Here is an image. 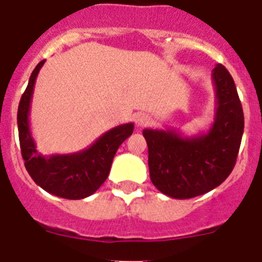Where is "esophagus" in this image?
Segmentation results:
<instances>
[{
  "label": "esophagus",
  "mask_w": 262,
  "mask_h": 262,
  "mask_svg": "<svg viewBox=\"0 0 262 262\" xmlns=\"http://www.w3.org/2000/svg\"><path fill=\"white\" fill-rule=\"evenodd\" d=\"M135 123L138 127H144L151 123V117L147 114H136L135 115Z\"/></svg>",
  "instance_id": "1"
}]
</instances>
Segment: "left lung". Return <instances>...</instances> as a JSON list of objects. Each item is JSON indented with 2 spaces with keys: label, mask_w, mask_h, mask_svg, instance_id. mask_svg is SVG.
<instances>
[{
  "label": "left lung",
  "mask_w": 262,
  "mask_h": 262,
  "mask_svg": "<svg viewBox=\"0 0 262 262\" xmlns=\"http://www.w3.org/2000/svg\"><path fill=\"white\" fill-rule=\"evenodd\" d=\"M214 122L206 133L144 128L149 177L157 190L176 200L209 193L232 172L244 133V114L232 76L222 64L211 73Z\"/></svg>",
  "instance_id": "left-lung-1"
}]
</instances>
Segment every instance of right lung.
<instances>
[{"instance_id": "1", "label": "right lung", "mask_w": 262, "mask_h": 262, "mask_svg": "<svg viewBox=\"0 0 262 262\" xmlns=\"http://www.w3.org/2000/svg\"><path fill=\"white\" fill-rule=\"evenodd\" d=\"M46 60L30 76L29 85L18 106V134L25 166L36 185L52 195L66 200H82L92 195L106 181L111 164L122 143L133 135L134 123H124L106 131L90 147L75 154L43 156L36 149L30 129V108L34 86Z\"/></svg>"}]
</instances>
